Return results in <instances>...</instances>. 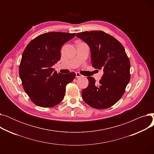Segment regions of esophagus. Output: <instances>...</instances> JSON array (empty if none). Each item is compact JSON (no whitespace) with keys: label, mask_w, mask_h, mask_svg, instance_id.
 Returning a JSON list of instances; mask_svg holds the SVG:
<instances>
[{"label":"esophagus","mask_w":154,"mask_h":154,"mask_svg":"<svg viewBox=\"0 0 154 154\" xmlns=\"http://www.w3.org/2000/svg\"><path fill=\"white\" fill-rule=\"evenodd\" d=\"M76 77L77 78H79V77H82V75L80 74V73H79V72H76Z\"/></svg>","instance_id":"1"}]
</instances>
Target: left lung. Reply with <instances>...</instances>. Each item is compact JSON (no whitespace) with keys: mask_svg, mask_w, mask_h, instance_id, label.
<instances>
[{"mask_svg":"<svg viewBox=\"0 0 154 154\" xmlns=\"http://www.w3.org/2000/svg\"><path fill=\"white\" fill-rule=\"evenodd\" d=\"M76 36L89 46L92 66L103 71L99 83L87 77L89 84L82 91V99L93 108H109L122 97L131 79V63L124 47L103 31H85Z\"/></svg>","mask_w":154,"mask_h":154,"instance_id":"obj_1","label":"left lung"}]
</instances>
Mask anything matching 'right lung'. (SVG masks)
<instances>
[{
  "label": "right lung",
  "mask_w": 154,
  "mask_h": 154,
  "mask_svg": "<svg viewBox=\"0 0 154 154\" xmlns=\"http://www.w3.org/2000/svg\"><path fill=\"white\" fill-rule=\"evenodd\" d=\"M75 33L52 32L40 35L28 44L19 66V76L31 101L42 107H52L64 98L66 87L74 72L57 74L52 66L60 59L62 46Z\"/></svg>",
  "instance_id": "1"
}]
</instances>
